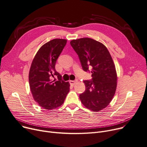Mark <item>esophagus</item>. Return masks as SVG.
Listing matches in <instances>:
<instances>
[{"label": "esophagus", "instance_id": "obj_1", "mask_svg": "<svg viewBox=\"0 0 147 147\" xmlns=\"http://www.w3.org/2000/svg\"><path fill=\"white\" fill-rule=\"evenodd\" d=\"M77 82H78L77 80H70V84H71V85L74 86Z\"/></svg>", "mask_w": 147, "mask_h": 147}]
</instances>
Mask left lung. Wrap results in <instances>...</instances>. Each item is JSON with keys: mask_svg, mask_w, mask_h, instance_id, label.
I'll return each instance as SVG.
<instances>
[{"mask_svg": "<svg viewBox=\"0 0 147 147\" xmlns=\"http://www.w3.org/2000/svg\"><path fill=\"white\" fill-rule=\"evenodd\" d=\"M70 44L79 55L84 71L91 68L92 80H84V93L79 97L82 104L93 112L109 105L117 86V73L112 58L102 43L89 38L73 40Z\"/></svg>", "mask_w": 147, "mask_h": 147, "instance_id": "1", "label": "left lung"}]
</instances>
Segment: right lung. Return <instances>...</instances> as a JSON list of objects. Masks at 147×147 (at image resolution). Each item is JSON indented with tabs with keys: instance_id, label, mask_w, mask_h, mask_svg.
I'll return each mask as SVG.
<instances>
[{
	"instance_id": "add662e5",
	"label": "right lung",
	"mask_w": 147,
	"mask_h": 147,
	"mask_svg": "<svg viewBox=\"0 0 147 147\" xmlns=\"http://www.w3.org/2000/svg\"><path fill=\"white\" fill-rule=\"evenodd\" d=\"M67 43L64 39H54L44 44L35 54L29 73L33 98L42 109L48 111L61 106L70 91V83L61 80L55 68L58 56ZM57 75L55 82L51 77Z\"/></svg>"
}]
</instances>
